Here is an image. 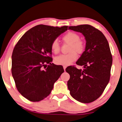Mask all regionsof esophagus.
Segmentation results:
<instances>
[{
	"label": "esophagus",
	"mask_w": 122,
	"mask_h": 122,
	"mask_svg": "<svg viewBox=\"0 0 122 122\" xmlns=\"http://www.w3.org/2000/svg\"><path fill=\"white\" fill-rule=\"evenodd\" d=\"M63 67H64V70L65 71V70H66V66H63Z\"/></svg>",
	"instance_id": "1"
}]
</instances>
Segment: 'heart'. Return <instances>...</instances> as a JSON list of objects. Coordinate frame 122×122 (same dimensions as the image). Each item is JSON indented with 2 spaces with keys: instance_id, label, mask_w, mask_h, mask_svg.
I'll return each instance as SVG.
<instances>
[{
  "instance_id": "b5f03b06",
  "label": "heart",
  "mask_w": 122,
  "mask_h": 122,
  "mask_svg": "<svg viewBox=\"0 0 122 122\" xmlns=\"http://www.w3.org/2000/svg\"><path fill=\"white\" fill-rule=\"evenodd\" d=\"M80 36L74 32H68L62 37V41L65 43L70 44L67 55H62L55 58L54 62L58 65L68 66L76 61L77 54L84 53L86 48V43L83 40H80ZM51 49L55 54H58L60 52V46L57 40L52 41Z\"/></svg>"
}]
</instances>
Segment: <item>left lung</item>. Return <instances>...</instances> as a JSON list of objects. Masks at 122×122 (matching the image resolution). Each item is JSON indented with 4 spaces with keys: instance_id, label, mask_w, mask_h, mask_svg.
<instances>
[{
    "instance_id": "1",
    "label": "left lung",
    "mask_w": 122,
    "mask_h": 122,
    "mask_svg": "<svg viewBox=\"0 0 122 122\" xmlns=\"http://www.w3.org/2000/svg\"><path fill=\"white\" fill-rule=\"evenodd\" d=\"M69 30L80 32L85 37L86 48L76 64L66 69L70 76L67 81L71 95L77 101L89 103L99 98L110 80L113 61L109 45L101 31L89 24L70 26Z\"/></svg>"
}]
</instances>
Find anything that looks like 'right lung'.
<instances>
[{
	"instance_id": "1",
	"label": "right lung",
	"mask_w": 122,
	"mask_h": 122,
	"mask_svg": "<svg viewBox=\"0 0 122 122\" xmlns=\"http://www.w3.org/2000/svg\"><path fill=\"white\" fill-rule=\"evenodd\" d=\"M67 28L37 25L26 32L14 47L12 76L18 91L30 101L40 102L48 96L64 72L62 66L51 63V45Z\"/></svg>"
}]
</instances>
